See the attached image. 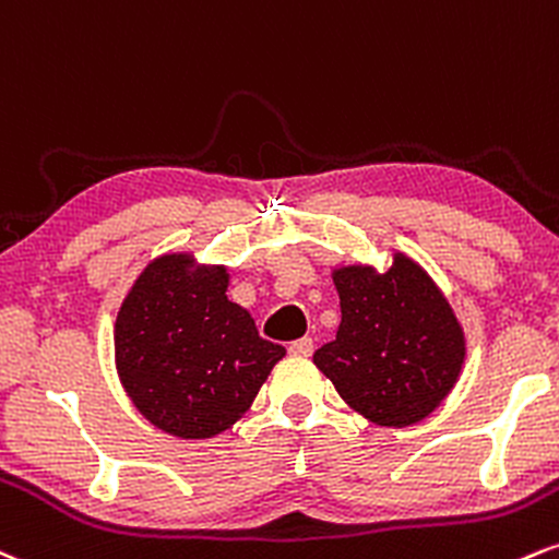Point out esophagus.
<instances>
[{
	"label": "esophagus",
	"instance_id": "34e87169",
	"mask_svg": "<svg viewBox=\"0 0 559 559\" xmlns=\"http://www.w3.org/2000/svg\"><path fill=\"white\" fill-rule=\"evenodd\" d=\"M287 350H290V356L308 358V356H311V353H313V340H311V337L295 340V343H290V347H287Z\"/></svg>",
	"mask_w": 559,
	"mask_h": 559
}]
</instances>
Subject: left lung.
<instances>
[{
  "mask_svg": "<svg viewBox=\"0 0 559 559\" xmlns=\"http://www.w3.org/2000/svg\"><path fill=\"white\" fill-rule=\"evenodd\" d=\"M340 293L337 337L313 364L340 397L379 426H411L439 408L461 377L465 334L429 272L395 251L386 272L332 269Z\"/></svg>",
  "mask_w": 559,
  "mask_h": 559,
  "instance_id": "8db88e82",
  "label": "left lung"
}]
</instances>
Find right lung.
<instances>
[{"label": "right lung", "instance_id": "add662e5", "mask_svg": "<svg viewBox=\"0 0 559 559\" xmlns=\"http://www.w3.org/2000/svg\"><path fill=\"white\" fill-rule=\"evenodd\" d=\"M229 272L164 253L138 274L115 321L117 377L156 429L209 439L246 416L285 347L227 298Z\"/></svg>", "mask_w": 559, "mask_h": 559}]
</instances>
